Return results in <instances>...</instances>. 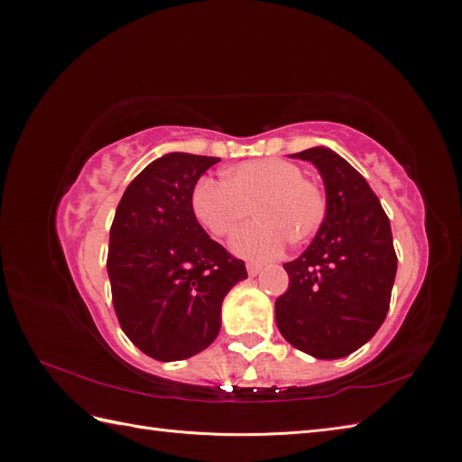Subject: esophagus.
I'll use <instances>...</instances> for the list:
<instances>
[{"mask_svg":"<svg viewBox=\"0 0 462 462\" xmlns=\"http://www.w3.org/2000/svg\"><path fill=\"white\" fill-rule=\"evenodd\" d=\"M260 270H262V265H260V263H254V262H248V263H246V272H248V275H250V277L258 275V273H260Z\"/></svg>","mask_w":462,"mask_h":462,"instance_id":"esophagus-1","label":"esophagus"}]
</instances>
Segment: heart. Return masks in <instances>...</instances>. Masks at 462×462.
<instances>
[{"label":"heart","mask_w":462,"mask_h":462,"mask_svg":"<svg viewBox=\"0 0 462 462\" xmlns=\"http://www.w3.org/2000/svg\"><path fill=\"white\" fill-rule=\"evenodd\" d=\"M192 214L214 236H227L254 209L258 219L233 235L231 250L246 260H272L287 243H304L324 226L326 192L297 163L260 158L236 163L223 180L204 177L192 189Z\"/></svg>","instance_id":"1"}]
</instances>
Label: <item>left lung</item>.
<instances>
[{"mask_svg": "<svg viewBox=\"0 0 462 462\" xmlns=\"http://www.w3.org/2000/svg\"><path fill=\"white\" fill-rule=\"evenodd\" d=\"M292 158L318 167L328 216L310 246L283 263L289 289L275 300V321L299 351L341 358L368 343L387 316L397 273L393 235L366 179L346 160L324 146Z\"/></svg>", "mask_w": 462, "mask_h": 462, "instance_id": "obj_1", "label": "left lung"}]
</instances>
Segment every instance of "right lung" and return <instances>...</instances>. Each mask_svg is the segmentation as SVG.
<instances>
[{
	"mask_svg": "<svg viewBox=\"0 0 462 462\" xmlns=\"http://www.w3.org/2000/svg\"><path fill=\"white\" fill-rule=\"evenodd\" d=\"M217 162L185 152L152 162L123 192L109 229L107 275L121 329L162 362L212 345L223 299L246 277L245 262L192 214V189Z\"/></svg>",
	"mask_w": 462,
	"mask_h": 462,
	"instance_id": "add662e5",
	"label": "right lung"
}]
</instances>
